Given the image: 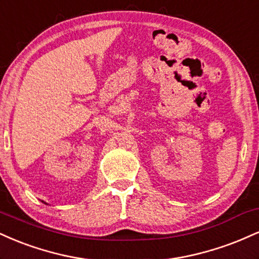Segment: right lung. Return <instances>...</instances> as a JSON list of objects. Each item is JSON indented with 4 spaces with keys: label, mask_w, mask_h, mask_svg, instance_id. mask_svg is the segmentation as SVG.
I'll use <instances>...</instances> for the list:
<instances>
[{
    "label": "right lung",
    "mask_w": 259,
    "mask_h": 259,
    "mask_svg": "<svg viewBox=\"0 0 259 259\" xmlns=\"http://www.w3.org/2000/svg\"><path fill=\"white\" fill-rule=\"evenodd\" d=\"M42 202H44V201H42ZM44 203H46V202H44ZM46 205H47V203H46Z\"/></svg>",
    "instance_id": "1"
}]
</instances>
